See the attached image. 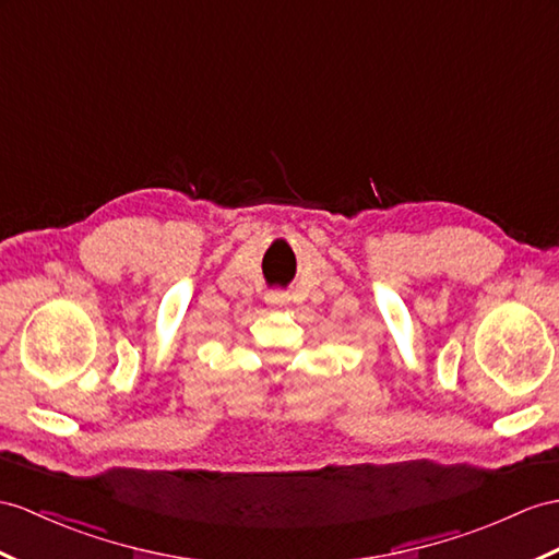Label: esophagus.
I'll return each instance as SVG.
<instances>
[{
    "label": "esophagus",
    "instance_id": "obj_1",
    "mask_svg": "<svg viewBox=\"0 0 559 559\" xmlns=\"http://www.w3.org/2000/svg\"><path fill=\"white\" fill-rule=\"evenodd\" d=\"M265 301L270 304V306H284L289 301V296L284 294V292H270L267 296H265Z\"/></svg>",
    "mask_w": 559,
    "mask_h": 559
}]
</instances>
